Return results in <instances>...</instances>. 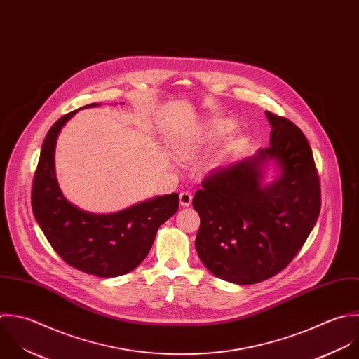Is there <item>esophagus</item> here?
Returning <instances> with one entry per match:
<instances>
[{
	"instance_id": "34e87169",
	"label": "esophagus",
	"mask_w": 359,
	"mask_h": 359,
	"mask_svg": "<svg viewBox=\"0 0 359 359\" xmlns=\"http://www.w3.org/2000/svg\"><path fill=\"white\" fill-rule=\"evenodd\" d=\"M179 200H180V205H182V207H189V205L191 204L193 196H191V193H189V191H182Z\"/></svg>"
}]
</instances>
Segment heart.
Segmentation results:
<instances>
[{"label": "heart", "instance_id": "b5f03b06", "mask_svg": "<svg viewBox=\"0 0 359 359\" xmlns=\"http://www.w3.org/2000/svg\"><path fill=\"white\" fill-rule=\"evenodd\" d=\"M236 128V124L228 118H214L210 120L203 131H201V141L207 144H217L228 138Z\"/></svg>", "mask_w": 359, "mask_h": 359}]
</instances>
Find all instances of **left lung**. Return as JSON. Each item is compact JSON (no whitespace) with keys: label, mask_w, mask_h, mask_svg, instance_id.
I'll return each mask as SVG.
<instances>
[{"label":"left lung","mask_w":359,"mask_h":359,"mask_svg":"<svg viewBox=\"0 0 359 359\" xmlns=\"http://www.w3.org/2000/svg\"><path fill=\"white\" fill-rule=\"evenodd\" d=\"M266 117L270 147L214 169L193 198L200 260L215 277L239 285L283 271L320 212L319 176L305 134L285 117L270 111ZM270 164L278 176L266 182Z\"/></svg>","instance_id":"8db88e82"}]
</instances>
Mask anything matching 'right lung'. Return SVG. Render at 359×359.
<instances>
[{
    "label": "right lung",
    "mask_w": 359,
    "mask_h": 359,
    "mask_svg": "<svg viewBox=\"0 0 359 359\" xmlns=\"http://www.w3.org/2000/svg\"><path fill=\"white\" fill-rule=\"evenodd\" d=\"M96 106L99 103L81 109ZM78 110L58 118L43 141L32 210L48 243L67 264L102 278L118 277L147 257L159 226L176 214L179 194L156 196L113 214L88 212L69 203L57 182L54 152L61 128Z\"/></svg>",
    "instance_id": "1"
}]
</instances>
